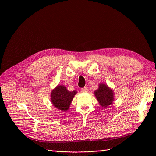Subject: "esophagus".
Instances as JSON below:
<instances>
[{
    "instance_id": "34e87169",
    "label": "esophagus",
    "mask_w": 156,
    "mask_h": 156,
    "mask_svg": "<svg viewBox=\"0 0 156 156\" xmlns=\"http://www.w3.org/2000/svg\"><path fill=\"white\" fill-rule=\"evenodd\" d=\"M81 91L83 92H87L88 91V89H87V87H84V88H81Z\"/></svg>"
}]
</instances>
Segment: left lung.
<instances>
[{
    "label": "left lung",
    "instance_id": "1",
    "mask_svg": "<svg viewBox=\"0 0 156 156\" xmlns=\"http://www.w3.org/2000/svg\"><path fill=\"white\" fill-rule=\"evenodd\" d=\"M94 94L101 107L103 108L107 107L114 101V91L105 83L99 84L98 88Z\"/></svg>",
    "mask_w": 156,
    "mask_h": 156
}]
</instances>
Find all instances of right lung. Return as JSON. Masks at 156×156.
<instances>
[{
  "label": "right lung",
  "instance_id": "add662e5",
  "mask_svg": "<svg viewBox=\"0 0 156 156\" xmlns=\"http://www.w3.org/2000/svg\"><path fill=\"white\" fill-rule=\"evenodd\" d=\"M77 91L70 92L64 85L56 86L51 93V101L53 106L62 111H67Z\"/></svg>",
  "mask_w": 156,
  "mask_h": 156
}]
</instances>
